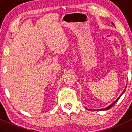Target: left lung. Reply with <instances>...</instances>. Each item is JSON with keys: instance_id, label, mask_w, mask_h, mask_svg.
<instances>
[{"instance_id": "1", "label": "left lung", "mask_w": 132, "mask_h": 132, "mask_svg": "<svg viewBox=\"0 0 132 132\" xmlns=\"http://www.w3.org/2000/svg\"><path fill=\"white\" fill-rule=\"evenodd\" d=\"M126 88H125V90H124V91H123V92L122 93V94H121V95H120V96H119V98H117V100H115V102H113V103H112V104H111V105H110V106H108V107H107V108H106L102 109V110H109V109H110V108H112V107H113V106H114V104H115V103H116V102H117V101H118V100H119V98H120V96H122V94H123V93H125V90H126Z\"/></svg>"}]
</instances>
